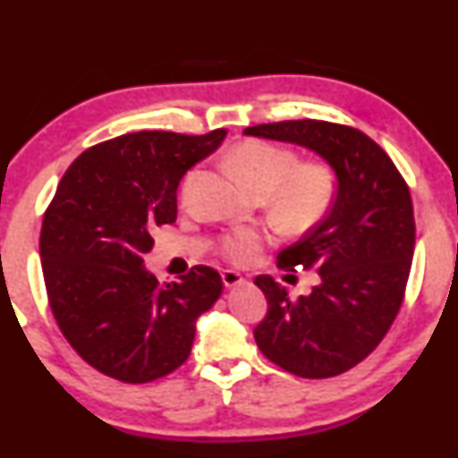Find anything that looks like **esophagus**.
I'll return each instance as SVG.
<instances>
[{"mask_svg":"<svg viewBox=\"0 0 458 458\" xmlns=\"http://www.w3.org/2000/svg\"><path fill=\"white\" fill-rule=\"evenodd\" d=\"M222 281H224V284L228 286V289H232V286H238V284H242L246 278L240 275V273H236V270H230V268H226V270H222Z\"/></svg>","mask_w":458,"mask_h":458,"instance_id":"1","label":"esophagus"}]
</instances>
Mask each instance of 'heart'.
Wrapping results in <instances>:
<instances>
[{
  "instance_id": "1",
  "label": "heart",
  "mask_w": 458,
  "mask_h": 458,
  "mask_svg": "<svg viewBox=\"0 0 458 458\" xmlns=\"http://www.w3.org/2000/svg\"><path fill=\"white\" fill-rule=\"evenodd\" d=\"M228 164L254 196L265 198L267 212L284 234L305 236L329 218L339 198V174L323 157L303 159L291 147L246 139L228 153ZM193 172L185 174L180 199L188 198ZM267 234L257 228H234L218 238V254L234 265L259 257Z\"/></svg>"
}]
</instances>
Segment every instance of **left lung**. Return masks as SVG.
<instances>
[{"label": "left lung", "instance_id": "obj_1", "mask_svg": "<svg viewBox=\"0 0 458 458\" xmlns=\"http://www.w3.org/2000/svg\"><path fill=\"white\" fill-rule=\"evenodd\" d=\"M244 133L305 145L337 169L339 198L329 218L276 259L286 273L317 270L321 284L291 297L273 276L254 278L267 297L254 339L289 374H344L376 350L404 301L416 238L408 183L360 129L299 119L246 127Z\"/></svg>", "mask_w": 458, "mask_h": 458}]
</instances>
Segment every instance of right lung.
<instances>
[{
	"label": "right lung",
	"mask_w": 458,
	"mask_h": 458,
	"mask_svg": "<svg viewBox=\"0 0 458 458\" xmlns=\"http://www.w3.org/2000/svg\"><path fill=\"white\" fill-rule=\"evenodd\" d=\"M224 137L226 129L127 133L92 145L62 175L40 232L46 294L62 335L100 374L147 384L188 360L222 278L196 265L161 284L143 257L155 230L175 222L185 172Z\"/></svg>",
	"instance_id": "add662e5"
}]
</instances>
